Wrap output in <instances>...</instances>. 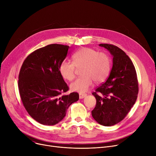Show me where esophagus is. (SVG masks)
<instances>
[{"label":"esophagus","mask_w":156,"mask_h":156,"mask_svg":"<svg viewBox=\"0 0 156 156\" xmlns=\"http://www.w3.org/2000/svg\"><path fill=\"white\" fill-rule=\"evenodd\" d=\"M87 95V94H81V93H80L79 94V98H80V99H83V98H85Z\"/></svg>","instance_id":"obj_1"}]
</instances>
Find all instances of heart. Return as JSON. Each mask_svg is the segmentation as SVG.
Segmentation results:
<instances>
[{"label": "heart", "instance_id": "1", "mask_svg": "<svg viewBox=\"0 0 156 156\" xmlns=\"http://www.w3.org/2000/svg\"><path fill=\"white\" fill-rule=\"evenodd\" d=\"M72 62L63 61L59 67L61 76L71 81L75 77V69L83 66L81 76L70 85L73 92L81 94L88 90L94 83H100L105 80L111 70V59L105 52H98L92 48L83 47L72 55Z\"/></svg>", "mask_w": 156, "mask_h": 156}]
</instances>
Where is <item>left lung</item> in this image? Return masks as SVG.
<instances>
[{"label":"left lung","mask_w":156,"mask_h":156,"mask_svg":"<svg viewBox=\"0 0 156 156\" xmlns=\"http://www.w3.org/2000/svg\"><path fill=\"white\" fill-rule=\"evenodd\" d=\"M99 46L112 55V67L105 82L92 93L97 102L92 115L99 124L111 126L123 119L135 104L138 80L134 65L123 51L111 44Z\"/></svg>","instance_id":"1"}]
</instances>
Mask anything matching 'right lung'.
Wrapping results in <instances>:
<instances>
[{
	"label": "right lung",
	"instance_id": "1",
	"mask_svg": "<svg viewBox=\"0 0 156 156\" xmlns=\"http://www.w3.org/2000/svg\"><path fill=\"white\" fill-rule=\"evenodd\" d=\"M69 48L68 45H48L31 53L22 64L18 77L21 99L31 117L42 125L58 123L69 105L79 99L77 92L62 95L69 88L59 67Z\"/></svg>",
	"mask_w": 156,
	"mask_h": 156
}]
</instances>
